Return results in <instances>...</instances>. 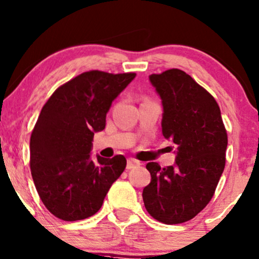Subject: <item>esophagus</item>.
I'll return each mask as SVG.
<instances>
[{
	"label": "esophagus",
	"mask_w": 259,
	"mask_h": 259,
	"mask_svg": "<svg viewBox=\"0 0 259 259\" xmlns=\"http://www.w3.org/2000/svg\"><path fill=\"white\" fill-rule=\"evenodd\" d=\"M140 166V162L138 160H135V158H127V162H126V168L127 169H133L135 168V167H139Z\"/></svg>",
	"instance_id": "34e87169"
}]
</instances>
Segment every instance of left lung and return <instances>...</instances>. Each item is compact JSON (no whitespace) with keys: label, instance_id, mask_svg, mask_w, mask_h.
Wrapping results in <instances>:
<instances>
[{"label":"left lung","instance_id":"obj_1","mask_svg":"<svg viewBox=\"0 0 259 259\" xmlns=\"http://www.w3.org/2000/svg\"><path fill=\"white\" fill-rule=\"evenodd\" d=\"M163 107L162 134L177 146L173 166L149 162L143 190L147 212L173 225L190 220L211 200L225 168L227 134L214 97L178 69L150 75Z\"/></svg>","mask_w":259,"mask_h":259}]
</instances>
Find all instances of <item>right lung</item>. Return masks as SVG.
I'll return each mask as SVG.
<instances>
[{
	"label": "right lung",
	"mask_w": 259,
	"mask_h": 259,
	"mask_svg": "<svg viewBox=\"0 0 259 259\" xmlns=\"http://www.w3.org/2000/svg\"><path fill=\"white\" fill-rule=\"evenodd\" d=\"M136 73L88 71L62 84L42 107L30 136V171L42 204L65 221L101 209L126 158H91L95 133L106 127L113 101Z\"/></svg>",
	"instance_id": "add662e5"
}]
</instances>
